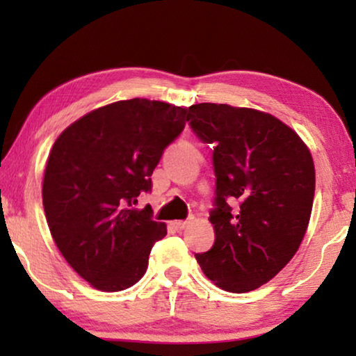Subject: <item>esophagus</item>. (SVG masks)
<instances>
[{"instance_id": "obj_1", "label": "esophagus", "mask_w": 356, "mask_h": 356, "mask_svg": "<svg viewBox=\"0 0 356 356\" xmlns=\"http://www.w3.org/2000/svg\"><path fill=\"white\" fill-rule=\"evenodd\" d=\"M172 225H173V228H177V230H183V228L188 225V222L186 220H175V222H172Z\"/></svg>"}]
</instances>
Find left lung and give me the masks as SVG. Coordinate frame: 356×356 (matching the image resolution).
Masks as SVG:
<instances>
[{
	"mask_svg": "<svg viewBox=\"0 0 356 356\" xmlns=\"http://www.w3.org/2000/svg\"><path fill=\"white\" fill-rule=\"evenodd\" d=\"M213 145V246L194 254L220 289L245 293L279 274L298 251L314 199V163L300 136L275 116L197 104L188 121Z\"/></svg>",
	"mask_w": 356,
	"mask_h": 356,
	"instance_id": "8db88e82",
	"label": "left lung"
}]
</instances>
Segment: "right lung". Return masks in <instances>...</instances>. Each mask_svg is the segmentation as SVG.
I'll return each instance as SVG.
<instances>
[{
	"mask_svg": "<svg viewBox=\"0 0 356 356\" xmlns=\"http://www.w3.org/2000/svg\"><path fill=\"white\" fill-rule=\"evenodd\" d=\"M188 108L131 99L97 108L55 140L43 177V209L58 250L102 291L133 286L154 243L167 235L152 209H134L152 191L155 167L181 134Z\"/></svg>",
	"mask_w": 356,
	"mask_h": 356,
	"instance_id": "right-lung-1",
	"label": "right lung"
}]
</instances>
